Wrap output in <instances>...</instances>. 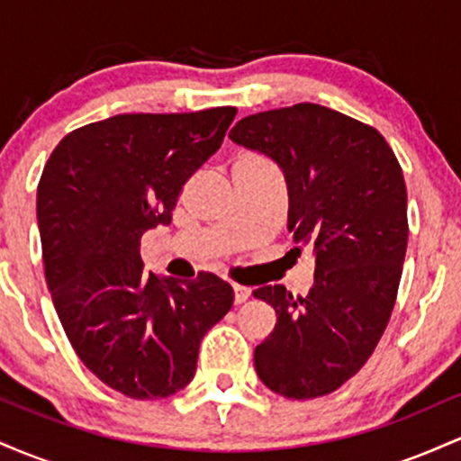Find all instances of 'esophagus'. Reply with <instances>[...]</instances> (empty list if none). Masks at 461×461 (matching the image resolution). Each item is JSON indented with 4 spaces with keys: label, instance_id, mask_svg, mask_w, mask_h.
Listing matches in <instances>:
<instances>
[{
    "label": "esophagus",
    "instance_id": "obj_1",
    "mask_svg": "<svg viewBox=\"0 0 461 461\" xmlns=\"http://www.w3.org/2000/svg\"><path fill=\"white\" fill-rule=\"evenodd\" d=\"M251 297V290L247 288V285H240V284H234V301L238 305L245 303V301Z\"/></svg>",
    "mask_w": 461,
    "mask_h": 461
}]
</instances>
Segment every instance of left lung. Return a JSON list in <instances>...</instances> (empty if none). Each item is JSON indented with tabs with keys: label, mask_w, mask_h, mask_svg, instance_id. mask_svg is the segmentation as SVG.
<instances>
[{
	"label": "left lung",
	"mask_w": 461,
	"mask_h": 461,
	"mask_svg": "<svg viewBox=\"0 0 461 461\" xmlns=\"http://www.w3.org/2000/svg\"><path fill=\"white\" fill-rule=\"evenodd\" d=\"M230 139L282 167L294 249L316 253L305 297L253 290L277 312L253 353L258 377L285 399L325 396L366 364L393 314L410 231L403 171L377 130L310 102L245 116Z\"/></svg>",
	"instance_id": "left-lung-1"
}]
</instances>
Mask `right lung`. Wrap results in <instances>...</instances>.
Instances as JSON below:
<instances>
[{"instance_id":"right-lung-1","label":"right lung","mask_w":461,"mask_h":461,"mask_svg":"<svg viewBox=\"0 0 461 461\" xmlns=\"http://www.w3.org/2000/svg\"><path fill=\"white\" fill-rule=\"evenodd\" d=\"M234 116V105L110 116L68 131L41 176L36 216L58 319L84 366L130 399L186 388L201 338L234 303L214 273L160 279L140 260V236L171 223Z\"/></svg>"}]
</instances>
